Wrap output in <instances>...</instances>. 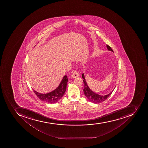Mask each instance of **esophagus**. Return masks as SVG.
<instances>
[{
  "label": "esophagus",
  "mask_w": 148,
  "mask_h": 148,
  "mask_svg": "<svg viewBox=\"0 0 148 148\" xmlns=\"http://www.w3.org/2000/svg\"><path fill=\"white\" fill-rule=\"evenodd\" d=\"M79 75V73L77 72V71H74L73 72L71 76L72 77V78H75L78 77Z\"/></svg>",
  "instance_id": "1"
}]
</instances>
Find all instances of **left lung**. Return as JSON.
I'll list each match as a JSON object with an SVG mask.
<instances>
[{
	"instance_id": "1",
	"label": "left lung",
	"mask_w": 148,
	"mask_h": 148,
	"mask_svg": "<svg viewBox=\"0 0 148 148\" xmlns=\"http://www.w3.org/2000/svg\"><path fill=\"white\" fill-rule=\"evenodd\" d=\"M106 47H107L108 50L113 52V50L112 49V48L109 46L107 45ZM82 77L83 79V81L84 84V88L83 89L84 94L90 101L93 103L94 104H99V103H100L102 102L105 101L107 99V98H108L111 95L112 92L114 90V88H114V89L110 93L106 95H100L99 94L95 93L90 89L89 87L88 86V85L87 84L86 80L85 79L84 73L82 74Z\"/></svg>"
}]
</instances>
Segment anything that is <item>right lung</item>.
<instances>
[{
    "mask_svg": "<svg viewBox=\"0 0 148 148\" xmlns=\"http://www.w3.org/2000/svg\"><path fill=\"white\" fill-rule=\"evenodd\" d=\"M68 82L67 76L65 75L62 79L58 86L54 91L47 93H39L33 90L37 97L42 101L49 104H54L59 101L63 97L66 89V85Z\"/></svg>",
    "mask_w": 148,
    "mask_h": 148,
    "instance_id": "right-lung-1",
    "label": "right lung"
}]
</instances>
